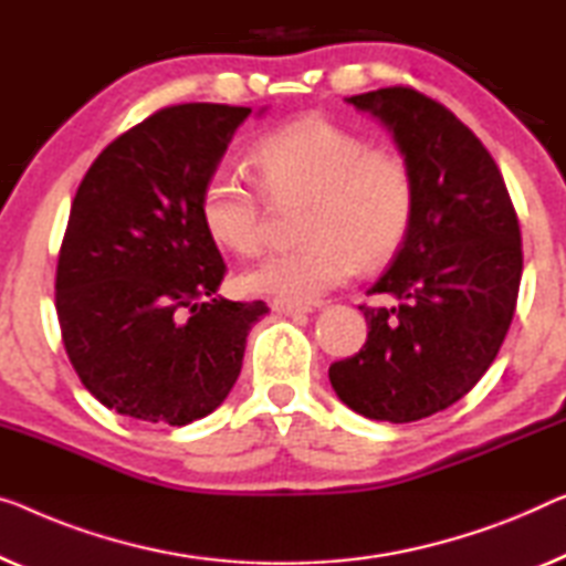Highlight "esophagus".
<instances>
[{"instance_id": "obj_1", "label": "esophagus", "mask_w": 566, "mask_h": 566, "mask_svg": "<svg viewBox=\"0 0 566 566\" xmlns=\"http://www.w3.org/2000/svg\"><path fill=\"white\" fill-rule=\"evenodd\" d=\"M272 310L276 312V315H310L312 307L310 305H297V302H282V300H274L272 302Z\"/></svg>"}]
</instances>
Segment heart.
Segmentation results:
<instances>
[{
    "label": "heart",
    "instance_id": "b5f03b06",
    "mask_svg": "<svg viewBox=\"0 0 566 566\" xmlns=\"http://www.w3.org/2000/svg\"><path fill=\"white\" fill-rule=\"evenodd\" d=\"M272 200L310 198L302 239L241 274V290L282 302H315L356 274L360 261L384 264L407 239L415 216V177L394 151L319 116L269 132L254 147ZM208 233L239 256H254L269 235L264 190L235 167H218L200 198Z\"/></svg>",
    "mask_w": 566,
    "mask_h": 566
}]
</instances>
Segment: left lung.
<instances>
[{
    "mask_svg": "<svg viewBox=\"0 0 566 566\" xmlns=\"http://www.w3.org/2000/svg\"><path fill=\"white\" fill-rule=\"evenodd\" d=\"M345 101L389 129L415 216L368 290L399 305H360L366 345L327 376L353 411L403 424L452 407L499 356L524 269L518 218L491 151L450 108L403 86Z\"/></svg>",
    "mask_w": 566,
    "mask_h": 566,
    "instance_id": "8db88e82",
    "label": "left lung"
}]
</instances>
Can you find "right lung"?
<instances>
[{
	"label": "right lung",
	"instance_id": "right-lung-1",
	"mask_svg": "<svg viewBox=\"0 0 566 566\" xmlns=\"http://www.w3.org/2000/svg\"><path fill=\"white\" fill-rule=\"evenodd\" d=\"M249 116L226 104L163 108L114 139L78 185L55 310L75 374L116 415L170 427L208 417L269 312L218 294L226 264L200 216L202 188Z\"/></svg>",
	"mask_w": 566,
	"mask_h": 566
}]
</instances>
